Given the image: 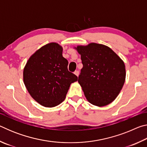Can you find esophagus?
Listing matches in <instances>:
<instances>
[{
    "label": "esophagus",
    "instance_id": "34e87169",
    "mask_svg": "<svg viewBox=\"0 0 147 147\" xmlns=\"http://www.w3.org/2000/svg\"><path fill=\"white\" fill-rule=\"evenodd\" d=\"M74 74H75L76 76H78V75H79V71H75L74 72Z\"/></svg>",
    "mask_w": 147,
    "mask_h": 147
}]
</instances>
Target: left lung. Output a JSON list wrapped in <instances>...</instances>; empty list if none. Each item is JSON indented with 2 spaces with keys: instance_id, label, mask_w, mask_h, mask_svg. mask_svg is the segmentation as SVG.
Instances as JSON below:
<instances>
[{
  "instance_id": "1",
  "label": "left lung",
  "mask_w": 147,
  "mask_h": 147,
  "mask_svg": "<svg viewBox=\"0 0 147 147\" xmlns=\"http://www.w3.org/2000/svg\"><path fill=\"white\" fill-rule=\"evenodd\" d=\"M81 55L83 67L78 76L89 102L102 107L115 100L125 82L124 61L109 47L91 43L74 47Z\"/></svg>"
}]
</instances>
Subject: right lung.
Returning <instances> with one entry per match:
<instances>
[{
	"mask_svg": "<svg viewBox=\"0 0 147 147\" xmlns=\"http://www.w3.org/2000/svg\"><path fill=\"white\" fill-rule=\"evenodd\" d=\"M62 52L59 44H47L30 57L24 68V85L32 97L43 106L53 108L61 104L71 84L78 80L68 71V61Z\"/></svg>",
	"mask_w": 147,
	"mask_h": 147,
	"instance_id": "right-lung-1",
	"label": "right lung"
}]
</instances>
